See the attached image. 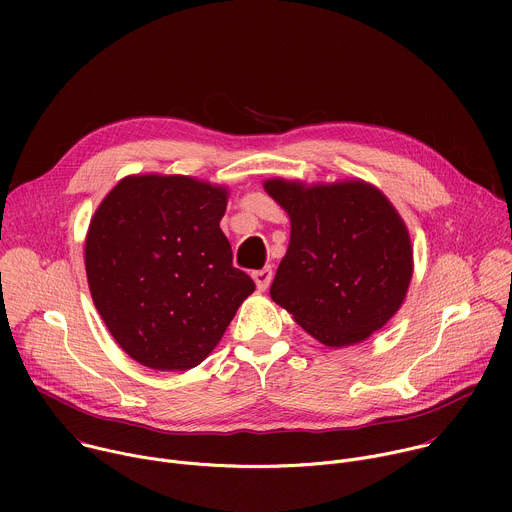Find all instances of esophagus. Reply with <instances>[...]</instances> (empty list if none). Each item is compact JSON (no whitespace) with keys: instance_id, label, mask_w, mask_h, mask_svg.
<instances>
[{"instance_id":"1","label":"esophagus","mask_w":512,"mask_h":512,"mask_svg":"<svg viewBox=\"0 0 512 512\" xmlns=\"http://www.w3.org/2000/svg\"><path fill=\"white\" fill-rule=\"evenodd\" d=\"M251 277L255 279L257 289H259V291H265V289L269 287L271 279H273V271H271V267H263V269H259V271H253Z\"/></svg>"}]
</instances>
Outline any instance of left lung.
Wrapping results in <instances>:
<instances>
[{
  "label": "left lung",
  "instance_id": "obj_1",
  "mask_svg": "<svg viewBox=\"0 0 512 512\" xmlns=\"http://www.w3.org/2000/svg\"><path fill=\"white\" fill-rule=\"evenodd\" d=\"M263 188L291 223L271 300L330 348L381 330L413 275L409 231L389 198L364 180L308 186L271 178Z\"/></svg>",
  "mask_w": 512,
  "mask_h": 512
}]
</instances>
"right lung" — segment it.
<instances>
[{
  "mask_svg": "<svg viewBox=\"0 0 512 512\" xmlns=\"http://www.w3.org/2000/svg\"><path fill=\"white\" fill-rule=\"evenodd\" d=\"M227 200V186L131 174L97 206L85 239L89 289L115 342L143 367H198L255 291L221 231Z\"/></svg>",
  "mask_w": 512,
  "mask_h": 512,
  "instance_id": "add662e5",
  "label": "right lung"
}]
</instances>
